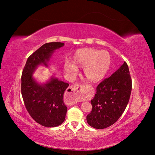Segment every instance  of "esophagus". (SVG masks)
<instances>
[{"instance_id":"esophagus-1","label":"esophagus","mask_w":155,"mask_h":155,"mask_svg":"<svg viewBox=\"0 0 155 155\" xmlns=\"http://www.w3.org/2000/svg\"><path fill=\"white\" fill-rule=\"evenodd\" d=\"M83 91L82 86L75 84L70 86L67 91V100L70 104H76Z\"/></svg>"}]
</instances>
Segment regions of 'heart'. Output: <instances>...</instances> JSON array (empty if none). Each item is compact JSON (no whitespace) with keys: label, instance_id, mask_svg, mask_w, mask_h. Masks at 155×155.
<instances>
[{"label":"heart","instance_id":"heart-1","mask_svg":"<svg viewBox=\"0 0 155 155\" xmlns=\"http://www.w3.org/2000/svg\"><path fill=\"white\" fill-rule=\"evenodd\" d=\"M110 55L106 50L94 48H82L76 51L72 62L65 61L64 70L70 76L78 73V68H83L85 76L88 81L96 83L104 78L110 66Z\"/></svg>","mask_w":155,"mask_h":155}]
</instances>
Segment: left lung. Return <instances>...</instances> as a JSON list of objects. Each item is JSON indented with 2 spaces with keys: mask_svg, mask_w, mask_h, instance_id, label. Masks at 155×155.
Listing matches in <instances>:
<instances>
[{
  "mask_svg": "<svg viewBox=\"0 0 155 155\" xmlns=\"http://www.w3.org/2000/svg\"><path fill=\"white\" fill-rule=\"evenodd\" d=\"M131 90L132 80L128 65L124 62L97 85L95 96L91 101L92 110L87 116L89 125L102 129L113 125L124 113Z\"/></svg>",
  "mask_w": 155,
  "mask_h": 155,
  "instance_id": "left-lung-1",
  "label": "left lung"
}]
</instances>
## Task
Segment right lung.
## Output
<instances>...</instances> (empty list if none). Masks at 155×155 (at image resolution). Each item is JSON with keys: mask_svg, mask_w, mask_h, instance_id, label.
<instances>
[{"mask_svg": "<svg viewBox=\"0 0 155 155\" xmlns=\"http://www.w3.org/2000/svg\"><path fill=\"white\" fill-rule=\"evenodd\" d=\"M64 45L54 42L41 46L28 58L22 73L21 93L26 110L36 122L46 127H54L65 120L67 107L63 94L69 84L54 77L40 84L33 77L39 65L48 67V62L55 50Z\"/></svg>", "mask_w": 155, "mask_h": 155, "instance_id": "right-lung-1", "label": "right lung"}]
</instances>
